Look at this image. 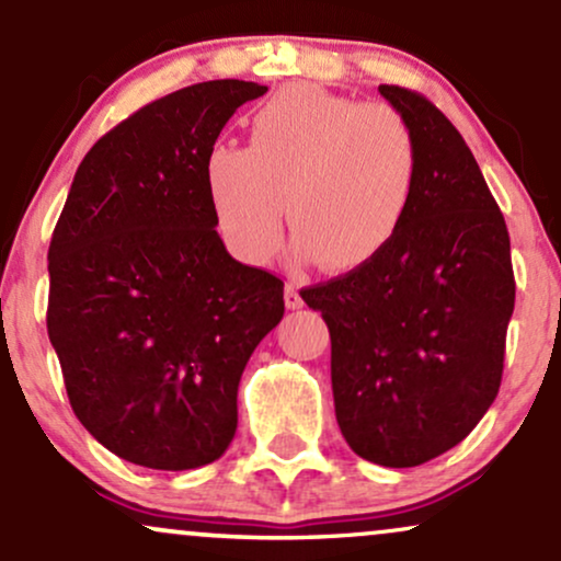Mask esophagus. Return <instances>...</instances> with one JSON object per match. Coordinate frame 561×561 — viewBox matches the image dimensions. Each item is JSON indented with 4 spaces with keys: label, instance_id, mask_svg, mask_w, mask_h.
<instances>
[{
    "label": "esophagus",
    "instance_id": "esophagus-1",
    "mask_svg": "<svg viewBox=\"0 0 561 561\" xmlns=\"http://www.w3.org/2000/svg\"><path fill=\"white\" fill-rule=\"evenodd\" d=\"M285 306L289 308V311H298V308H302V298H300L298 287H295V285L285 287Z\"/></svg>",
    "mask_w": 561,
    "mask_h": 561
}]
</instances>
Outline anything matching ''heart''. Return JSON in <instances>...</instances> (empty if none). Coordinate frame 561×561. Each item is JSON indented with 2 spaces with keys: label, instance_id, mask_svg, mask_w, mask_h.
Masks as SVG:
<instances>
[{
  "label": "heart",
  "instance_id": "heart-1",
  "mask_svg": "<svg viewBox=\"0 0 561 561\" xmlns=\"http://www.w3.org/2000/svg\"><path fill=\"white\" fill-rule=\"evenodd\" d=\"M422 145L401 111L311 83L279 92L250 121V147L214 145L203 182L231 253L266 266L287 216L298 261L351 274L390 248L411 214Z\"/></svg>",
  "mask_w": 561,
  "mask_h": 561
}]
</instances>
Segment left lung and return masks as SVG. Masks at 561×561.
Returning <instances> with one entry per match:
<instances>
[{
  "label": "left lung",
  "mask_w": 561,
  "mask_h": 561,
  "mask_svg": "<svg viewBox=\"0 0 561 561\" xmlns=\"http://www.w3.org/2000/svg\"><path fill=\"white\" fill-rule=\"evenodd\" d=\"M379 94L422 145L411 214L375 263L300 295L330 327L340 433L362 459L401 469L465 440L499 396L514 272L506 221L456 126L411 89Z\"/></svg>",
  "instance_id": "1"
}]
</instances>
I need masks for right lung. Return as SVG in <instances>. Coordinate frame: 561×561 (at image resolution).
<instances>
[{"instance_id": "add662e5", "label": "right lung", "mask_w": 561, "mask_h": 561, "mask_svg": "<svg viewBox=\"0 0 561 561\" xmlns=\"http://www.w3.org/2000/svg\"><path fill=\"white\" fill-rule=\"evenodd\" d=\"M253 81H203L111 128L49 242L47 332L83 427L131 465L195 469L237 430V388L285 317V285L224 248L205 152Z\"/></svg>"}]
</instances>
